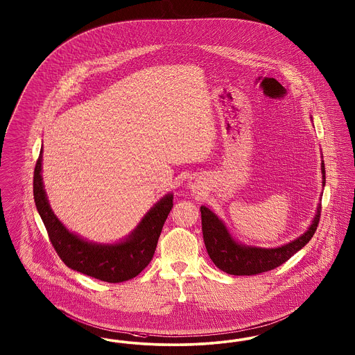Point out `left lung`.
Returning a JSON list of instances; mask_svg holds the SVG:
<instances>
[{"label": "left lung", "mask_w": 355, "mask_h": 355, "mask_svg": "<svg viewBox=\"0 0 355 355\" xmlns=\"http://www.w3.org/2000/svg\"><path fill=\"white\" fill-rule=\"evenodd\" d=\"M321 173L322 186H325L324 161L321 162ZM200 214L203 241L214 264L230 275L251 276L275 270L276 267L282 266L312 239L320 222L321 203H318L317 213L308 230L295 241L276 248L244 245L231 236L225 223L209 207L200 206Z\"/></svg>", "instance_id": "obj_1"}]
</instances>
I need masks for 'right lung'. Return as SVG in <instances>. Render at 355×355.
<instances>
[{"instance_id": "obj_1", "label": "right lung", "mask_w": 355, "mask_h": 355, "mask_svg": "<svg viewBox=\"0 0 355 355\" xmlns=\"http://www.w3.org/2000/svg\"><path fill=\"white\" fill-rule=\"evenodd\" d=\"M42 153L41 149L34 171V202L62 261L71 270L107 283H123L136 277L155 255L157 241L173 207V194L159 199L124 241L114 244L85 241L64 227L50 207L43 187Z\"/></svg>"}]
</instances>
